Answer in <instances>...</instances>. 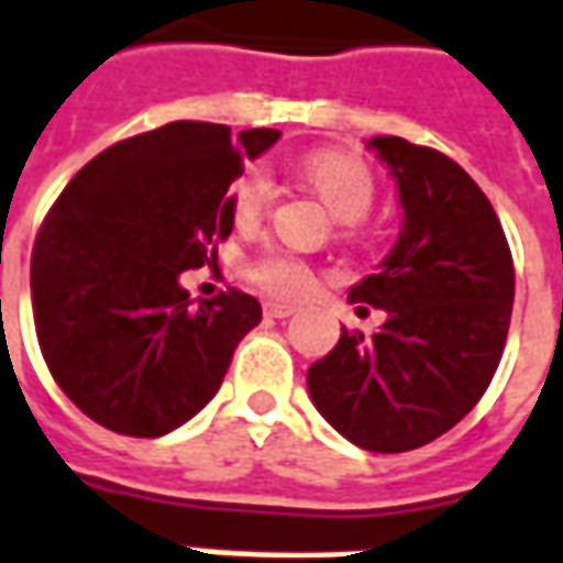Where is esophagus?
Returning <instances> with one entry per match:
<instances>
[{"instance_id": "1", "label": "esophagus", "mask_w": 563, "mask_h": 563, "mask_svg": "<svg viewBox=\"0 0 563 563\" xmlns=\"http://www.w3.org/2000/svg\"><path fill=\"white\" fill-rule=\"evenodd\" d=\"M295 310H298L295 303H280V301L265 303V316H271V319H289Z\"/></svg>"}]
</instances>
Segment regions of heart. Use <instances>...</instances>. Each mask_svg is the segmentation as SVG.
<instances>
[{
	"label": "heart",
	"instance_id": "b5f03b06",
	"mask_svg": "<svg viewBox=\"0 0 563 563\" xmlns=\"http://www.w3.org/2000/svg\"><path fill=\"white\" fill-rule=\"evenodd\" d=\"M301 178L345 223L364 220L376 202V176L364 157L352 152L310 154L301 164ZM229 202H232V218L241 229L256 227L274 206V181L265 169H247L229 187ZM244 277L250 286L274 298H301L316 283L310 262L277 247L250 256L244 262Z\"/></svg>",
	"mask_w": 563,
	"mask_h": 563
}]
</instances>
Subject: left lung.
Returning a JSON list of instances; mask_svg holds the SVG:
<instances>
[{
    "instance_id": "obj_1",
    "label": "left lung",
    "mask_w": 563,
    "mask_h": 563,
    "mask_svg": "<svg viewBox=\"0 0 563 563\" xmlns=\"http://www.w3.org/2000/svg\"><path fill=\"white\" fill-rule=\"evenodd\" d=\"M369 145L394 169L406 223L397 247L349 292L385 310L373 336L343 328L310 366L316 409L373 453L415 451L481 402L501 361L516 271L493 202L448 154L402 136Z\"/></svg>"
}]
</instances>
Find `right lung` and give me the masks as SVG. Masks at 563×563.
<instances>
[{"label": "right lung", "mask_w": 563, "mask_h": 563, "mask_svg": "<svg viewBox=\"0 0 563 563\" xmlns=\"http://www.w3.org/2000/svg\"><path fill=\"white\" fill-rule=\"evenodd\" d=\"M280 131L169 122L91 157L32 247L41 355L77 409L107 430L157 439L218 394L262 307L239 289L190 303L178 274L218 262L227 190Z\"/></svg>", "instance_id": "add662e5"}]
</instances>
